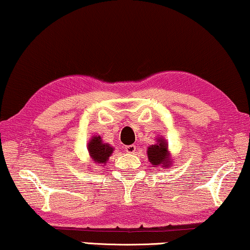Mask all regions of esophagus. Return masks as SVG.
<instances>
[{
  "instance_id": "obj_1",
  "label": "esophagus",
  "mask_w": 250,
  "mask_h": 250,
  "mask_svg": "<svg viewBox=\"0 0 250 250\" xmlns=\"http://www.w3.org/2000/svg\"><path fill=\"white\" fill-rule=\"evenodd\" d=\"M125 151L129 153V154H133L136 151V146L135 145H127V146H125Z\"/></svg>"
}]
</instances>
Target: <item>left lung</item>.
<instances>
[{
	"label": "left lung",
	"instance_id": "obj_1",
	"mask_svg": "<svg viewBox=\"0 0 250 250\" xmlns=\"http://www.w3.org/2000/svg\"><path fill=\"white\" fill-rule=\"evenodd\" d=\"M155 144L149 145L147 147V159L154 167L167 168L173 164L170 152H168V144L163 136H157L155 138Z\"/></svg>",
	"mask_w": 250,
	"mask_h": 250
}]
</instances>
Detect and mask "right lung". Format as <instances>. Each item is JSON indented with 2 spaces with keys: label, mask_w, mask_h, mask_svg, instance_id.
<instances>
[{
  "label": "right lung",
  "mask_w": 250,
  "mask_h": 250,
  "mask_svg": "<svg viewBox=\"0 0 250 250\" xmlns=\"http://www.w3.org/2000/svg\"><path fill=\"white\" fill-rule=\"evenodd\" d=\"M87 149L91 162L104 167L109 160V156L113 154L115 148L108 143H104L103 138L99 135H95L91 136L88 141Z\"/></svg>",
  "instance_id": "1"
}]
</instances>
